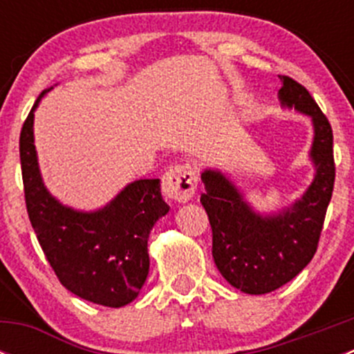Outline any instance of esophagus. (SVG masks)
Here are the masks:
<instances>
[{
  "label": "esophagus",
  "instance_id": "esophagus-1",
  "mask_svg": "<svg viewBox=\"0 0 354 354\" xmlns=\"http://www.w3.org/2000/svg\"><path fill=\"white\" fill-rule=\"evenodd\" d=\"M197 190V174L192 166H174L162 176L164 197L173 202H188Z\"/></svg>",
  "mask_w": 354,
  "mask_h": 354
}]
</instances>
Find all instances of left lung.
<instances>
[{
  "label": "left lung",
  "mask_w": 354,
  "mask_h": 354,
  "mask_svg": "<svg viewBox=\"0 0 354 354\" xmlns=\"http://www.w3.org/2000/svg\"><path fill=\"white\" fill-rule=\"evenodd\" d=\"M281 106L312 120L313 180L305 194L277 212L260 214L219 169H205L200 202L212 227V257L221 276L246 295H266L298 276L313 259L334 188L332 128L303 85L279 77Z\"/></svg>",
  "instance_id": "obj_1"
}]
</instances>
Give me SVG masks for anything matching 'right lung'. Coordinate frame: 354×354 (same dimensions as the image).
I'll use <instances>...</instances> for the list:
<instances>
[{"label": "right lung", "instance_id": "add662e5", "mask_svg": "<svg viewBox=\"0 0 354 354\" xmlns=\"http://www.w3.org/2000/svg\"><path fill=\"white\" fill-rule=\"evenodd\" d=\"M53 88V87H51ZM20 133V162L28 219L59 283L78 298L120 308L133 301L149 274L147 241L169 212L159 180H135L104 207L78 210L53 197L42 181L34 144V113Z\"/></svg>", "mask_w": 354, "mask_h": 354}]
</instances>
